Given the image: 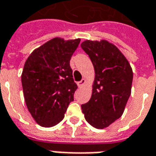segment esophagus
I'll return each mask as SVG.
<instances>
[{
	"instance_id": "34e87169",
	"label": "esophagus",
	"mask_w": 156,
	"mask_h": 156,
	"mask_svg": "<svg viewBox=\"0 0 156 156\" xmlns=\"http://www.w3.org/2000/svg\"><path fill=\"white\" fill-rule=\"evenodd\" d=\"M85 83H86V79H84V78H83L81 81L78 82V88H82V87H83V85H84Z\"/></svg>"
}]
</instances>
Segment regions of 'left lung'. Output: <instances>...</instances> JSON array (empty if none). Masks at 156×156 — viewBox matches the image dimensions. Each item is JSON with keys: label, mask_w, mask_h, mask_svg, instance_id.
<instances>
[{"label": "left lung", "mask_w": 156, "mask_h": 156, "mask_svg": "<svg viewBox=\"0 0 156 156\" xmlns=\"http://www.w3.org/2000/svg\"><path fill=\"white\" fill-rule=\"evenodd\" d=\"M81 48L89 56L95 73L91 98L82 105V111L93 127L105 129L124 113L131 94L132 68L119 49L106 40H86Z\"/></svg>", "instance_id": "1"}]
</instances>
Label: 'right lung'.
<instances>
[{"mask_svg":"<svg viewBox=\"0 0 156 156\" xmlns=\"http://www.w3.org/2000/svg\"><path fill=\"white\" fill-rule=\"evenodd\" d=\"M79 42L80 38H52L36 48L24 64L22 84L26 105L42 127H52L62 120L73 101L78 86L69 63Z\"/></svg>","mask_w":156,"mask_h":156,"instance_id":"1","label":"right lung"}]
</instances>
